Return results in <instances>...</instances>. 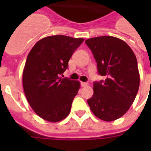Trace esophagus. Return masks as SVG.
Instances as JSON below:
<instances>
[{
    "mask_svg": "<svg viewBox=\"0 0 151 151\" xmlns=\"http://www.w3.org/2000/svg\"><path fill=\"white\" fill-rule=\"evenodd\" d=\"M88 84L87 82H81V85L82 86V87H86V86H88Z\"/></svg>",
    "mask_w": 151,
    "mask_h": 151,
    "instance_id": "esophagus-1",
    "label": "esophagus"
}]
</instances>
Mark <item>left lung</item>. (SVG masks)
Returning <instances> with one entry per match:
<instances>
[{"instance_id": "left-lung-1", "label": "left lung", "mask_w": 151, "mask_h": 151, "mask_svg": "<svg viewBox=\"0 0 151 151\" xmlns=\"http://www.w3.org/2000/svg\"><path fill=\"white\" fill-rule=\"evenodd\" d=\"M104 80L95 81L88 104L96 117L112 122L122 117L135 100L139 86L137 59L124 41L102 36L85 41Z\"/></svg>"}]
</instances>
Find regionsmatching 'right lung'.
Here are the masks:
<instances>
[{"mask_svg": "<svg viewBox=\"0 0 151 151\" xmlns=\"http://www.w3.org/2000/svg\"><path fill=\"white\" fill-rule=\"evenodd\" d=\"M83 41L64 35L46 37L28 54L22 73L23 90L32 109L45 121L60 122L70 112L80 82L59 76Z\"/></svg>", "mask_w": 151, "mask_h": 151, "instance_id": "1", "label": "right lung"}]
</instances>
